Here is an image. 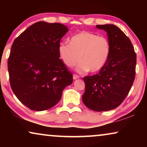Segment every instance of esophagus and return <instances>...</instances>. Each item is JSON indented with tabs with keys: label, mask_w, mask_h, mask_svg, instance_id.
<instances>
[{
	"label": "esophagus",
	"mask_w": 147,
	"mask_h": 147,
	"mask_svg": "<svg viewBox=\"0 0 147 147\" xmlns=\"http://www.w3.org/2000/svg\"><path fill=\"white\" fill-rule=\"evenodd\" d=\"M73 78H74V80H77V79H78V78H80V76H78L77 74H74Z\"/></svg>",
	"instance_id": "esophagus-1"
}]
</instances>
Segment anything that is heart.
<instances>
[{"instance_id": "1", "label": "heart", "mask_w": 147, "mask_h": 147, "mask_svg": "<svg viewBox=\"0 0 147 147\" xmlns=\"http://www.w3.org/2000/svg\"><path fill=\"white\" fill-rule=\"evenodd\" d=\"M57 51L59 59L67 67H73L80 61L76 68L78 72L84 73L90 70L94 73L106 65L110 45L106 37L82 31L72 36L69 43L59 44Z\"/></svg>"}]
</instances>
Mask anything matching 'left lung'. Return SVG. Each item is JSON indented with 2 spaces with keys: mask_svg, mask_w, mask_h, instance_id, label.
I'll use <instances>...</instances> for the list:
<instances>
[{
  "mask_svg": "<svg viewBox=\"0 0 147 147\" xmlns=\"http://www.w3.org/2000/svg\"><path fill=\"white\" fill-rule=\"evenodd\" d=\"M96 27L107 33L110 53L99 73L83 78L82 101L90 109L102 112L117 108L127 96L135 78L136 54L129 38L116 25Z\"/></svg>",
  "mask_w": 147,
  "mask_h": 147,
  "instance_id": "1",
  "label": "left lung"
}]
</instances>
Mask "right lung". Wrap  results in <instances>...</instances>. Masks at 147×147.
I'll return each mask as SVG.
<instances>
[{
	"mask_svg": "<svg viewBox=\"0 0 147 147\" xmlns=\"http://www.w3.org/2000/svg\"><path fill=\"white\" fill-rule=\"evenodd\" d=\"M68 28L61 23H35L12 45L8 70L13 93L32 110L55 105L73 82L72 74L59 59L58 46Z\"/></svg>",
	"mask_w": 147,
	"mask_h": 147,
	"instance_id": "1",
	"label": "right lung"
}]
</instances>
